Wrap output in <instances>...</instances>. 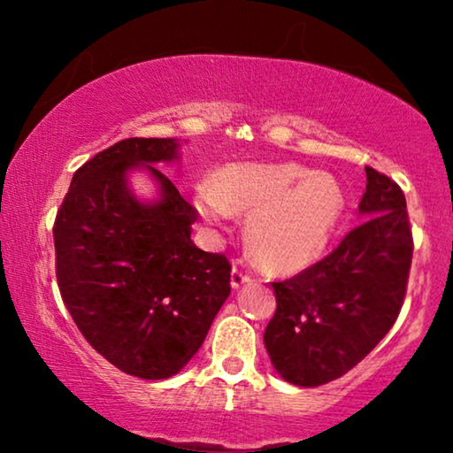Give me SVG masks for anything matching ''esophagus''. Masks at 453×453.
I'll return each mask as SVG.
<instances>
[{
	"instance_id": "obj_1",
	"label": "esophagus",
	"mask_w": 453,
	"mask_h": 453,
	"mask_svg": "<svg viewBox=\"0 0 453 453\" xmlns=\"http://www.w3.org/2000/svg\"><path fill=\"white\" fill-rule=\"evenodd\" d=\"M251 280H253L251 272H247V270L243 268V265H239V264L233 265V272H231V287H233V288L243 287V284L251 282Z\"/></svg>"
}]
</instances>
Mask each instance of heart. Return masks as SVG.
I'll return each mask as SVG.
<instances>
[{
	"mask_svg": "<svg viewBox=\"0 0 453 453\" xmlns=\"http://www.w3.org/2000/svg\"><path fill=\"white\" fill-rule=\"evenodd\" d=\"M203 219L251 212L247 237L259 262L296 270L319 257L344 210V194L330 173L301 165H231L212 188L197 191Z\"/></svg>",
	"mask_w": 453,
	"mask_h": 453,
	"instance_id": "heart-1",
	"label": "heart"
}]
</instances>
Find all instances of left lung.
<instances>
[{
  "label": "left lung",
  "mask_w": 453,
  "mask_h": 453,
  "mask_svg": "<svg viewBox=\"0 0 453 453\" xmlns=\"http://www.w3.org/2000/svg\"><path fill=\"white\" fill-rule=\"evenodd\" d=\"M363 222L336 250L293 278L272 282L276 313L264 332L278 373L315 388L361 363L398 319L412 264V231L400 185L365 166Z\"/></svg>",
  "instance_id": "left-lung-1"
}]
</instances>
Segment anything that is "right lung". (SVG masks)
<instances>
[{
  "label": "right lung",
  "mask_w": 453,
  "mask_h": 453,
  "mask_svg": "<svg viewBox=\"0 0 453 453\" xmlns=\"http://www.w3.org/2000/svg\"><path fill=\"white\" fill-rule=\"evenodd\" d=\"M171 138H127L73 173L53 225L55 276L78 330L123 373L166 380L200 350L231 295L225 253L191 241L196 208L150 163L173 160ZM144 164L164 197L128 194L125 173Z\"/></svg>",
  "instance_id": "right-lung-1"
}]
</instances>
